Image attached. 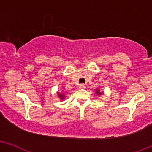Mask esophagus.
<instances>
[{"mask_svg": "<svg viewBox=\"0 0 152 152\" xmlns=\"http://www.w3.org/2000/svg\"><path fill=\"white\" fill-rule=\"evenodd\" d=\"M80 88H82V89L86 88V86H85V85L83 84H80Z\"/></svg>", "mask_w": 152, "mask_h": 152, "instance_id": "1", "label": "esophagus"}]
</instances>
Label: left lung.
Instances as JSON below:
<instances>
[{
    "instance_id": "obj_1",
    "label": "left lung",
    "mask_w": 152,
    "mask_h": 152,
    "mask_svg": "<svg viewBox=\"0 0 152 152\" xmlns=\"http://www.w3.org/2000/svg\"><path fill=\"white\" fill-rule=\"evenodd\" d=\"M97 93H99V90H97Z\"/></svg>"
}]
</instances>
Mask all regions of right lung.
<instances>
[{
  "mask_svg": "<svg viewBox=\"0 0 152 152\" xmlns=\"http://www.w3.org/2000/svg\"><path fill=\"white\" fill-rule=\"evenodd\" d=\"M58 94H59V96L61 97V99H63L64 98V94H59V93H58Z\"/></svg>",
  "mask_w": 152,
  "mask_h": 152,
  "instance_id": "1",
  "label": "right lung"
}]
</instances>
